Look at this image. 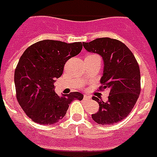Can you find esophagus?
I'll use <instances>...</instances> for the list:
<instances>
[{"label":"esophagus","mask_w":157,"mask_h":157,"mask_svg":"<svg viewBox=\"0 0 157 157\" xmlns=\"http://www.w3.org/2000/svg\"><path fill=\"white\" fill-rule=\"evenodd\" d=\"M84 100H91V97H90V95H87V94H84Z\"/></svg>","instance_id":"esophagus-1"}]
</instances>
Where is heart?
<instances>
[{
	"mask_svg": "<svg viewBox=\"0 0 157 157\" xmlns=\"http://www.w3.org/2000/svg\"><path fill=\"white\" fill-rule=\"evenodd\" d=\"M89 56H93V55H89Z\"/></svg>",
	"mask_w": 157,
	"mask_h": 157,
	"instance_id": "1",
	"label": "heart"
}]
</instances>
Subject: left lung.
Returning <instances> with one entry per match:
<instances>
[{
    "label": "left lung",
    "mask_w": 157,
    "mask_h": 157,
    "mask_svg": "<svg viewBox=\"0 0 157 157\" xmlns=\"http://www.w3.org/2000/svg\"><path fill=\"white\" fill-rule=\"evenodd\" d=\"M87 52L100 55L104 61L100 90L109 89V100L104 102L93 96L100 109L92 114L95 123L110 125L121 121L134 107L141 91L139 66L129 48L117 39L100 38L83 43Z\"/></svg>",
    "instance_id": "1"
}]
</instances>
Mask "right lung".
<instances>
[{"mask_svg":"<svg viewBox=\"0 0 157 157\" xmlns=\"http://www.w3.org/2000/svg\"><path fill=\"white\" fill-rule=\"evenodd\" d=\"M82 49L81 42L67 44L57 40L37 42L24 52L15 71L18 102L37 124L52 125L65 116L73 100L83 94L71 92L59 96L54 82L63 72L66 62Z\"/></svg>","mask_w":157,"mask_h":157,"instance_id":"1","label":"right lung"}]
</instances>
